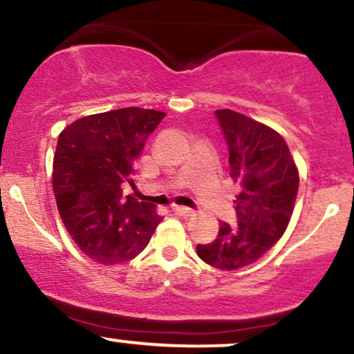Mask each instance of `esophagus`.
<instances>
[{
    "mask_svg": "<svg viewBox=\"0 0 354 354\" xmlns=\"http://www.w3.org/2000/svg\"><path fill=\"white\" fill-rule=\"evenodd\" d=\"M173 213L180 214V216H193L194 211L191 208H186V206H180V205H173Z\"/></svg>",
    "mask_w": 354,
    "mask_h": 354,
    "instance_id": "obj_1",
    "label": "esophagus"
}]
</instances>
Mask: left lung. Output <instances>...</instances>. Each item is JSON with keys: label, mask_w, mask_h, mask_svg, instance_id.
<instances>
[{"label": "left lung", "mask_w": 354, "mask_h": 354, "mask_svg": "<svg viewBox=\"0 0 354 354\" xmlns=\"http://www.w3.org/2000/svg\"><path fill=\"white\" fill-rule=\"evenodd\" d=\"M216 118L230 149V176L239 185L238 221L219 223L218 236L198 245L209 266L234 271L258 261L276 245L293 214L299 176L286 141L270 126L233 109Z\"/></svg>", "instance_id": "8db88e82"}]
</instances>
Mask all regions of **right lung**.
<instances>
[{"label":"right lung","instance_id":"add662e5","mask_svg":"<svg viewBox=\"0 0 354 354\" xmlns=\"http://www.w3.org/2000/svg\"><path fill=\"white\" fill-rule=\"evenodd\" d=\"M166 113L123 108L80 118L61 131L53 191L73 241L100 265H120L148 246L163 218L149 203L123 196L135 186L146 140Z\"/></svg>","mask_w":354,"mask_h":354}]
</instances>
